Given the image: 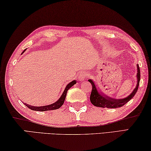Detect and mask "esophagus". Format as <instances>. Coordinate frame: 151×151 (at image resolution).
<instances>
[{
	"mask_svg": "<svg viewBox=\"0 0 151 151\" xmlns=\"http://www.w3.org/2000/svg\"><path fill=\"white\" fill-rule=\"evenodd\" d=\"M87 78V74L85 73H81L79 74V75H78V78H79V81H84L85 78Z\"/></svg>",
	"mask_w": 151,
	"mask_h": 151,
	"instance_id": "obj_1",
	"label": "esophagus"
}]
</instances>
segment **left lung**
Here are the masks:
<instances>
[{"mask_svg": "<svg viewBox=\"0 0 151 151\" xmlns=\"http://www.w3.org/2000/svg\"><path fill=\"white\" fill-rule=\"evenodd\" d=\"M137 84L134 89L130 95L123 99H114V98L107 96L104 94L100 90H98L95 86L94 82L92 79H88L91 84L92 85V91L90 95V100L93 106L100 107H107V108H118L122 107L126 103H128L130 100L134 96L137 92L138 86L140 80V72L138 64H137Z\"/></svg>", "mask_w": 151, "mask_h": 151, "instance_id": "left-lung-1", "label": "left lung"}]
</instances>
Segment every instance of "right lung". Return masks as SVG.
Wrapping results in <instances>:
<instances>
[{
    "instance_id": "1",
    "label": "right lung",
    "mask_w": 151,
    "mask_h": 151,
    "mask_svg": "<svg viewBox=\"0 0 151 151\" xmlns=\"http://www.w3.org/2000/svg\"><path fill=\"white\" fill-rule=\"evenodd\" d=\"M25 51V50L23 52V53ZM76 83V81H73L70 83H68V85H66V87L64 89V92L62 94L61 97L59 98L58 101H56L55 103L52 104L48 105V106H41V107H36V106H32L30 105H28L27 104H25V105L27 107H29L30 109L34 110V111H49V110H54V109H59L64 104V100H65V98L66 96V93L68 90L71 87H73L74 85H75Z\"/></svg>"
}]
</instances>
